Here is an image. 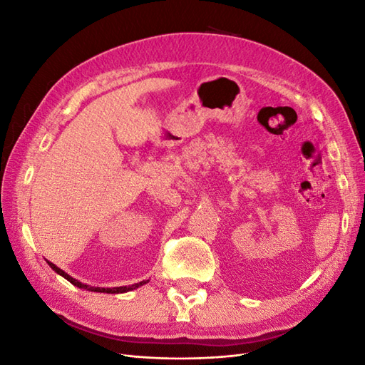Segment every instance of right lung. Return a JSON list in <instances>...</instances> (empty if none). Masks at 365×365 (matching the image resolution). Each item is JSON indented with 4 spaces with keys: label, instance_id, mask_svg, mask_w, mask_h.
<instances>
[{
    "label": "right lung",
    "instance_id": "1",
    "mask_svg": "<svg viewBox=\"0 0 365 365\" xmlns=\"http://www.w3.org/2000/svg\"><path fill=\"white\" fill-rule=\"evenodd\" d=\"M47 263L50 264L51 267V269L53 271H56L59 275H62L63 279H67L70 283H73L74 286H77V288H82V289H88V291H94V292H106V294H120V292H128V291H132V289H135V288H140V286H143L145 284L146 282H140V283H135V284H132V286H120V288H91V286H88V284H83V283H81V282H77L76 279H73V277H70V275L65 272V271H62L61 268H58L56 264L54 263H51V262H48L47 260Z\"/></svg>",
    "mask_w": 365,
    "mask_h": 365
}]
</instances>
